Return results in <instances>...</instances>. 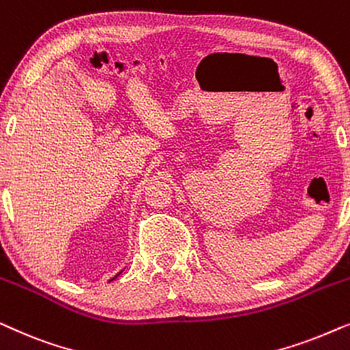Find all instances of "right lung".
I'll return each instance as SVG.
<instances>
[{
    "mask_svg": "<svg viewBox=\"0 0 350 350\" xmlns=\"http://www.w3.org/2000/svg\"><path fill=\"white\" fill-rule=\"evenodd\" d=\"M121 272H122V271H121ZM121 272H119V274H121ZM119 274H116V275H114V277H113V279H111V280H114V279H116V277H118V275H119ZM111 280H108V282H111Z\"/></svg>",
    "mask_w": 350,
    "mask_h": 350,
    "instance_id": "1",
    "label": "right lung"
}]
</instances>
